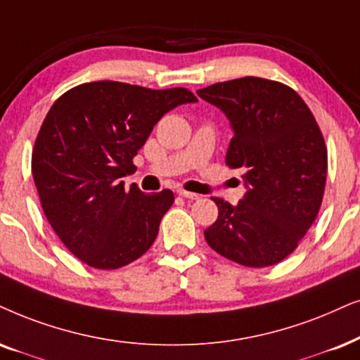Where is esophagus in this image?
I'll list each match as a JSON object with an SVG mask.
<instances>
[{
  "instance_id": "esophagus-1",
  "label": "esophagus",
  "mask_w": 360,
  "mask_h": 360,
  "mask_svg": "<svg viewBox=\"0 0 360 360\" xmlns=\"http://www.w3.org/2000/svg\"><path fill=\"white\" fill-rule=\"evenodd\" d=\"M179 195L180 197H184V198H186V200H197L200 195H197V193H191V191H186V190H184V188H180L179 190Z\"/></svg>"
}]
</instances>
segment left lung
<instances>
[{
    "instance_id": "obj_1",
    "label": "left lung",
    "mask_w": 360,
    "mask_h": 360,
    "mask_svg": "<svg viewBox=\"0 0 360 360\" xmlns=\"http://www.w3.org/2000/svg\"><path fill=\"white\" fill-rule=\"evenodd\" d=\"M197 94L230 120L225 162L241 169L248 188L235 207L212 198L218 218L205 240L238 264H276L297 248L323 203L328 148L319 125L296 91L269 79H233Z\"/></svg>"
}]
</instances>
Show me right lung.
I'll list each match as a JSON object with an SVG mask.
<instances>
[{
	"label": "right lung",
	"mask_w": 360,
	"mask_h": 360,
	"mask_svg": "<svg viewBox=\"0 0 360 360\" xmlns=\"http://www.w3.org/2000/svg\"><path fill=\"white\" fill-rule=\"evenodd\" d=\"M188 89H153L115 81L64 92L46 115L31 170L49 225L71 253L96 269H117L155 241L174 193L124 188L134 157L167 112L197 102Z\"/></svg>",
	"instance_id": "1"
}]
</instances>
